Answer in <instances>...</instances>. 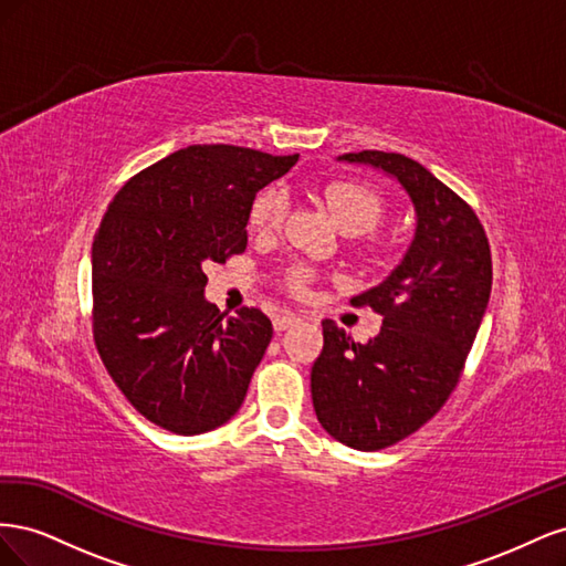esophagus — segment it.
Here are the masks:
<instances>
[{"label": "esophagus", "instance_id": "esophagus-1", "mask_svg": "<svg viewBox=\"0 0 566 566\" xmlns=\"http://www.w3.org/2000/svg\"><path fill=\"white\" fill-rule=\"evenodd\" d=\"M304 318L297 316V314H290V312H281L276 318H273V328H276V333H283L287 328H293V325L302 323Z\"/></svg>", "mask_w": 566, "mask_h": 566}]
</instances>
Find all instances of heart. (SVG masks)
Listing matches in <instances>:
<instances>
[{"label":"heart","instance_id":"heart-1","mask_svg":"<svg viewBox=\"0 0 566 566\" xmlns=\"http://www.w3.org/2000/svg\"><path fill=\"white\" fill-rule=\"evenodd\" d=\"M325 205L337 221V227L345 231L364 233L378 224L382 214V198L373 191L370 186L358 181H333L325 188ZM287 196L281 186H269L254 198L250 210V227L256 233H273L285 219ZM316 279V271L310 266H297L290 273V290L304 293Z\"/></svg>","mask_w":566,"mask_h":566}]
</instances>
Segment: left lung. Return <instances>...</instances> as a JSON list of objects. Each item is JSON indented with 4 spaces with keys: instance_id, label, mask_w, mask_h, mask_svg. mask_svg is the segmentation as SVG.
I'll return each mask as SVG.
<instances>
[{
    "instance_id": "1",
    "label": "left lung",
    "mask_w": 566,
    "mask_h": 566,
    "mask_svg": "<svg viewBox=\"0 0 566 566\" xmlns=\"http://www.w3.org/2000/svg\"><path fill=\"white\" fill-rule=\"evenodd\" d=\"M337 160L397 179L416 210L401 264L354 306L382 314L366 345L325 318L312 368L323 430L356 451L391 447L437 416L455 389L491 295V250L474 210L401 153L361 150Z\"/></svg>"
}]
</instances>
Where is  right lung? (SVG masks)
Returning <instances> with one entry per match:
<instances>
[{
    "instance_id": "right-lung-1",
    "label": "right lung",
    "mask_w": 566,
    "mask_h": 566,
    "mask_svg": "<svg viewBox=\"0 0 566 566\" xmlns=\"http://www.w3.org/2000/svg\"><path fill=\"white\" fill-rule=\"evenodd\" d=\"M300 156L227 144L181 148L142 169L101 219L92 245L94 342L127 401L175 434H202L241 408L271 321L205 300L202 266L248 248L260 188Z\"/></svg>"
}]
</instances>
